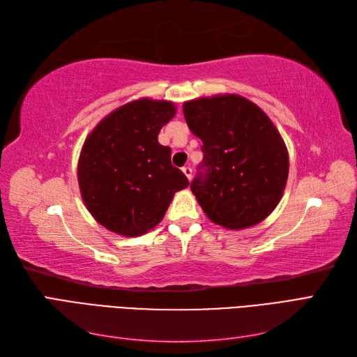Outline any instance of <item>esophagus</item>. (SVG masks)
<instances>
[{
	"instance_id": "34e87169",
	"label": "esophagus",
	"mask_w": 357,
	"mask_h": 357,
	"mask_svg": "<svg viewBox=\"0 0 357 357\" xmlns=\"http://www.w3.org/2000/svg\"><path fill=\"white\" fill-rule=\"evenodd\" d=\"M183 172H185V176L188 177V180L192 178V168L190 167H183Z\"/></svg>"
}]
</instances>
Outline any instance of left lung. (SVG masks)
Segmentation results:
<instances>
[{
  "mask_svg": "<svg viewBox=\"0 0 357 357\" xmlns=\"http://www.w3.org/2000/svg\"><path fill=\"white\" fill-rule=\"evenodd\" d=\"M204 159L190 183L201 208L215 225L244 229L266 219L283 197L289 155L262 109L235 93L183 104Z\"/></svg>",
  "mask_w": 357,
  "mask_h": 357,
  "instance_id": "obj_1",
  "label": "left lung"
}]
</instances>
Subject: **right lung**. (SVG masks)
<instances>
[{"label":"right lung","mask_w":357,"mask_h":357,"mask_svg":"<svg viewBox=\"0 0 357 357\" xmlns=\"http://www.w3.org/2000/svg\"><path fill=\"white\" fill-rule=\"evenodd\" d=\"M176 116L169 101L142 98L105 116L86 138L77 178L93 219L119 235L138 236L162 220L174 193L189 186L158 142Z\"/></svg>","instance_id":"right-lung-1"}]
</instances>
